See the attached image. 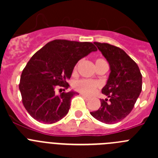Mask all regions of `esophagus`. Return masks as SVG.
Returning a JSON list of instances; mask_svg holds the SVG:
<instances>
[{"label": "esophagus", "instance_id": "esophagus-1", "mask_svg": "<svg viewBox=\"0 0 158 158\" xmlns=\"http://www.w3.org/2000/svg\"><path fill=\"white\" fill-rule=\"evenodd\" d=\"M81 96H82V97H83L84 99H85V100H89V97L88 96H86V95H85V94H81Z\"/></svg>", "mask_w": 158, "mask_h": 158}]
</instances>
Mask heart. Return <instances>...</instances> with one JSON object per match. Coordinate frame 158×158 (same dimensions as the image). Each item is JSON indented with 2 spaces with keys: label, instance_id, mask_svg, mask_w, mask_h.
<instances>
[{
  "label": "heart",
  "instance_id": "obj_1",
  "mask_svg": "<svg viewBox=\"0 0 158 158\" xmlns=\"http://www.w3.org/2000/svg\"><path fill=\"white\" fill-rule=\"evenodd\" d=\"M103 63H107L105 60L102 58H97L96 60V65H100ZM77 69V65L74 67V71ZM100 87V83L94 80L89 79H79L75 81L73 83V88L76 90L85 95H92L96 92V90Z\"/></svg>",
  "mask_w": 158,
  "mask_h": 158
}]
</instances>
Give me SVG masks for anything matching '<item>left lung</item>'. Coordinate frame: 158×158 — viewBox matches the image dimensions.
I'll use <instances>...</instances> for the list:
<instances>
[{
    "instance_id": "8db88e82",
    "label": "left lung",
    "mask_w": 158,
    "mask_h": 158,
    "mask_svg": "<svg viewBox=\"0 0 158 158\" xmlns=\"http://www.w3.org/2000/svg\"><path fill=\"white\" fill-rule=\"evenodd\" d=\"M110 65L109 77L102 93L107 98L100 100L101 106L90 112L97 120L116 123L129 115L142 92V76L131 57L121 48L109 43L95 42Z\"/></svg>"
}]
</instances>
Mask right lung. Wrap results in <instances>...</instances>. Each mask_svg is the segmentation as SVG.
I'll return each instance as SVG.
<instances>
[{"label":"right lung","mask_w":158,"mask_h":158,"mask_svg":"<svg viewBox=\"0 0 158 158\" xmlns=\"http://www.w3.org/2000/svg\"><path fill=\"white\" fill-rule=\"evenodd\" d=\"M89 42L55 40L49 42L31 58L20 77L19 89L25 109L35 120L54 123L66 115L74 92L60 93L58 87L67 89V80L75 65L89 53L96 51ZM62 89H60L61 90Z\"/></svg>","instance_id":"add662e5"}]
</instances>
